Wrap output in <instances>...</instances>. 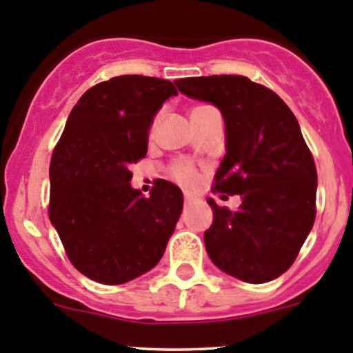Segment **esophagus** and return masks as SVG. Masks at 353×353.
Listing matches in <instances>:
<instances>
[{
    "label": "esophagus",
    "mask_w": 353,
    "mask_h": 353,
    "mask_svg": "<svg viewBox=\"0 0 353 353\" xmlns=\"http://www.w3.org/2000/svg\"><path fill=\"white\" fill-rule=\"evenodd\" d=\"M193 195H190V193H184V203H192L193 202Z\"/></svg>",
    "instance_id": "34e87169"
}]
</instances>
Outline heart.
Instances as JSON below:
<instances>
[{"label": "heart", "instance_id": "obj_1", "mask_svg": "<svg viewBox=\"0 0 353 353\" xmlns=\"http://www.w3.org/2000/svg\"><path fill=\"white\" fill-rule=\"evenodd\" d=\"M196 110H200V108H195L193 113H195ZM169 174L174 181L184 184V186H193V184L199 181V170H196V167L193 165L192 161H188V160L174 161L172 165L169 167Z\"/></svg>", "mask_w": 353, "mask_h": 353}]
</instances>
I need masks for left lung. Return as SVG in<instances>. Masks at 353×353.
<instances>
[{
    "label": "left lung",
    "mask_w": 353,
    "mask_h": 353,
    "mask_svg": "<svg viewBox=\"0 0 353 353\" xmlns=\"http://www.w3.org/2000/svg\"><path fill=\"white\" fill-rule=\"evenodd\" d=\"M179 92L212 102L226 125V154L214 193L240 195L236 210L212 207L205 232L210 261L251 284L288 272L315 221L317 169L298 120L279 95L245 77H196Z\"/></svg>",
    "instance_id": "obj_1"
}]
</instances>
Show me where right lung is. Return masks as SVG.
<instances>
[{
    "label": "right lung",
    "mask_w": 353,
    "mask_h": 353,
    "mask_svg": "<svg viewBox=\"0 0 353 353\" xmlns=\"http://www.w3.org/2000/svg\"><path fill=\"white\" fill-rule=\"evenodd\" d=\"M172 81L125 74L94 85L72 108L50 160L48 217L69 261L108 285L150 272L183 210L176 184L158 179L150 196L130 186L146 157L148 130Z\"/></svg>",
    "instance_id": "add662e5"
}]
</instances>
